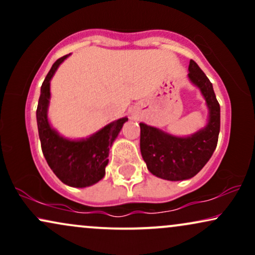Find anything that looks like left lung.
Here are the masks:
<instances>
[{
  "label": "left lung",
  "mask_w": 255,
  "mask_h": 255,
  "mask_svg": "<svg viewBox=\"0 0 255 255\" xmlns=\"http://www.w3.org/2000/svg\"><path fill=\"white\" fill-rule=\"evenodd\" d=\"M189 81L205 99L209 118L203 128L187 136L174 135L160 128L140 124V151L154 176L168 181L188 180L212 157L221 129V108L211 81L194 61H189Z\"/></svg>",
  "instance_id": "8db88e82"
}]
</instances>
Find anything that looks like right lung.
Segmentation results:
<instances>
[{"mask_svg":"<svg viewBox=\"0 0 255 255\" xmlns=\"http://www.w3.org/2000/svg\"><path fill=\"white\" fill-rule=\"evenodd\" d=\"M71 54L58 58L52 64L40 87L37 108V125L42 151L54 174L67 186L85 188L99 182L109 163V152L128 118L110 122L96 133L81 139L61 135L48 118L50 104V81L60 64Z\"/></svg>","mask_w":255,"mask_h":255,"instance_id":"obj_1","label":"right lung"}]
</instances>
